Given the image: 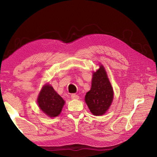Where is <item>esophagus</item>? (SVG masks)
I'll return each mask as SVG.
<instances>
[{
	"label": "esophagus",
	"instance_id": "34e87169",
	"mask_svg": "<svg viewBox=\"0 0 157 157\" xmlns=\"http://www.w3.org/2000/svg\"><path fill=\"white\" fill-rule=\"evenodd\" d=\"M71 97L72 99H79V96L75 94H72L71 95Z\"/></svg>",
	"mask_w": 157,
	"mask_h": 157
}]
</instances>
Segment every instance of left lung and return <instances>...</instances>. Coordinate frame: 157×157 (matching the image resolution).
<instances>
[{"instance_id": "obj_1", "label": "left lung", "mask_w": 157, "mask_h": 157, "mask_svg": "<svg viewBox=\"0 0 157 157\" xmlns=\"http://www.w3.org/2000/svg\"><path fill=\"white\" fill-rule=\"evenodd\" d=\"M113 99V90L103 66L93 73L92 87L86 93L85 101L94 115H104Z\"/></svg>"}]
</instances>
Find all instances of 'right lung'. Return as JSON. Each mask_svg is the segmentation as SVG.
Wrapping results in <instances>:
<instances>
[{
    "label": "right lung",
    "mask_w": 157,
    "mask_h": 157,
    "mask_svg": "<svg viewBox=\"0 0 157 157\" xmlns=\"http://www.w3.org/2000/svg\"><path fill=\"white\" fill-rule=\"evenodd\" d=\"M38 103L42 111L51 117L58 116L65 101L48 84L42 88L38 98Z\"/></svg>",
    "instance_id": "add662e5"
}]
</instances>
